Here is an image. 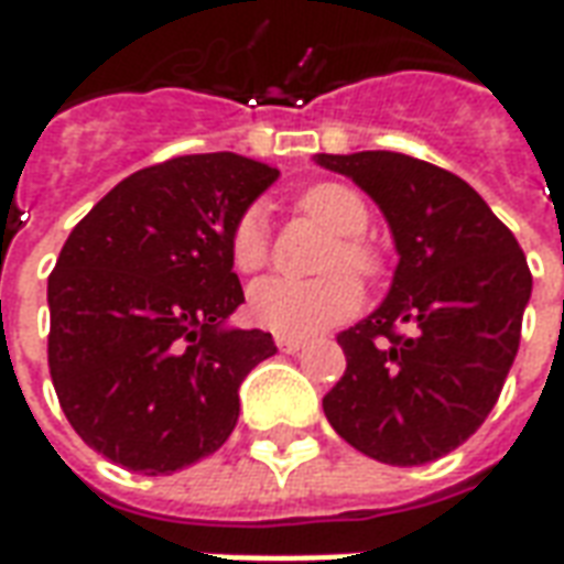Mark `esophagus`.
I'll list each match as a JSON object with an SVG mask.
<instances>
[{"mask_svg":"<svg viewBox=\"0 0 564 564\" xmlns=\"http://www.w3.org/2000/svg\"><path fill=\"white\" fill-rule=\"evenodd\" d=\"M274 341H278V347H281L283 354H295V350H302V347H305L302 338H290V335H278Z\"/></svg>","mask_w":564,"mask_h":564,"instance_id":"obj_1","label":"esophagus"}]
</instances>
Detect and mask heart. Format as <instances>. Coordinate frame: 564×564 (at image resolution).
Instances as JSON below:
<instances>
[{
    "instance_id": "heart-1",
    "label": "heart",
    "mask_w": 564,
    "mask_h": 564,
    "mask_svg": "<svg viewBox=\"0 0 564 564\" xmlns=\"http://www.w3.org/2000/svg\"><path fill=\"white\" fill-rule=\"evenodd\" d=\"M299 210L311 220L323 223L329 232L341 235L329 250L326 269H354L375 274L378 257L359 238L368 226L366 198L354 186L326 181L307 186L299 196ZM229 253L238 271H257L269 259V229L259 208L245 210L235 223ZM362 305V286L350 271H332L317 281H290V278H262L247 293V314L262 329L290 338H305L354 317Z\"/></svg>"
}]
</instances>
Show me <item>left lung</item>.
<instances>
[{
  "label": "left lung",
  "mask_w": 564,
  "mask_h": 564,
  "mask_svg": "<svg viewBox=\"0 0 564 564\" xmlns=\"http://www.w3.org/2000/svg\"><path fill=\"white\" fill-rule=\"evenodd\" d=\"M314 160L375 198L399 253L378 311L338 335L347 371L323 399L326 420L387 465L441 459L496 408L532 295L529 262L453 172L392 150Z\"/></svg>",
  "instance_id": "obj_1"
}]
</instances>
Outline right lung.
<instances>
[{
	"mask_svg": "<svg viewBox=\"0 0 564 564\" xmlns=\"http://www.w3.org/2000/svg\"><path fill=\"white\" fill-rule=\"evenodd\" d=\"M278 169L238 153L129 174L72 229L47 278V366L84 444L129 471H181L226 444L238 387L278 354L232 329L229 238Z\"/></svg>",
	"mask_w": 564,
	"mask_h": 564,
	"instance_id": "1",
	"label": "right lung"
}]
</instances>
